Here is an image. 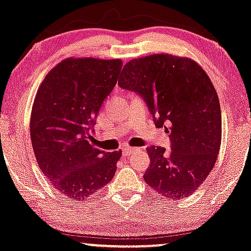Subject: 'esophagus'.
Instances as JSON below:
<instances>
[{"label": "esophagus", "instance_id": "esophagus-1", "mask_svg": "<svg viewBox=\"0 0 251 251\" xmlns=\"http://www.w3.org/2000/svg\"><path fill=\"white\" fill-rule=\"evenodd\" d=\"M136 151H139V148H134V147H124L123 148V154L125 156H129V155L134 154Z\"/></svg>", "mask_w": 251, "mask_h": 251}]
</instances>
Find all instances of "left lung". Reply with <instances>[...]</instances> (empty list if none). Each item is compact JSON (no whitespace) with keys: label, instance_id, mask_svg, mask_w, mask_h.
Wrapping results in <instances>:
<instances>
[{"label":"left lung","instance_id":"left-lung-1","mask_svg":"<svg viewBox=\"0 0 251 251\" xmlns=\"http://www.w3.org/2000/svg\"><path fill=\"white\" fill-rule=\"evenodd\" d=\"M120 88L144 98L155 126L169 133L171 151L151 146L144 179L170 201L189 197L204 183L221 145V110L208 75L196 61L171 54L133 59Z\"/></svg>","mask_w":251,"mask_h":251}]
</instances>
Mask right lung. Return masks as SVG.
I'll list each match as a JSON object with an SVG mask.
<instances>
[{"label":"right lung","mask_w":251,"mask_h":251,"mask_svg":"<svg viewBox=\"0 0 251 251\" xmlns=\"http://www.w3.org/2000/svg\"><path fill=\"white\" fill-rule=\"evenodd\" d=\"M122 66L119 59H65L37 91L30 120L34 155L52 185L73 201L88 198L115 176L122 151L105 153L89 139Z\"/></svg>","instance_id":"1"}]
</instances>
